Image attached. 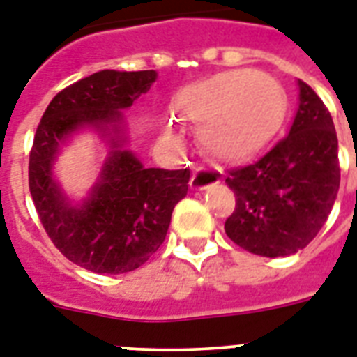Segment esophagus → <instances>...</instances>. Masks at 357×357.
Returning a JSON list of instances; mask_svg holds the SVG:
<instances>
[{
    "mask_svg": "<svg viewBox=\"0 0 357 357\" xmlns=\"http://www.w3.org/2000/svg\"><path fill=\"white\" fill-rule=\"evenodd\" d=\"M218 181V176L213 172H208L207 169H196L190 178V187L194 190H205L207 187H211L213 183Z\"/></svg>",
    "mask_w": 357,
    "mask_h": 357,
    "instance_id": "34e87169",
    "label": "esophagus"
}]
</instances>
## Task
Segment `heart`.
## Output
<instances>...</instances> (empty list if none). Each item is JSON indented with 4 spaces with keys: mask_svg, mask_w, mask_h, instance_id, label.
<instances>
[{
    "mask_svg": "<svg viewBox=\"0 0 357 357\" xmlns=\"http://www.w3.org/2000/svg\"><path fill=\"white\" fill-rule=\"evenodd\" d=\"M174 108L199 124L198 141L207 155L240 163L262 152L282 130L288 97L269 75L231 69L181 89Z\"/></svg>",
    "mask_w": 357,
    "mask_h": 357,
    "instance_id": "heart-1",
    "label": "heart"
}]
</instances>
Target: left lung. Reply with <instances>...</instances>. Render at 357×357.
<instances>
[{"label": "left lung", "mask_w": 357, "mask_h": 357, "mask_svg": "<svg viewBox=\"0 0 357 357\" xmlns=\"http://www.w3.org/2000/svg\"><path fill=\"white\" fill-rule=\"evenodd\" d=\"M297 86L299 106L288 137L257 163L225 178L236 196L225 234L268 259L306 248L328 218L339 190L334 121L308 84L297 80Z\"/></svg>", "instance_id": "8db88e82"}]
</instances>
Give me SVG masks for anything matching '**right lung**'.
<instances>
[{
  "label": "right lung",
  "mask_w": 357,
  "mask_h": 357,
  "mask_svg": "<svg viewBox=\"0 0 357 357\" xmlns=\"http://www.w3.org/2000/svg\"><path fill=\"white\" fill-rule=\"evenodd\" d=\"M158 73L104 69L71 84L51 100L29 159V188L40 222L60 253L93 273H128L163 244L172 211L187 196L190 170L146 169L128 149L124 112ZM95 132L107 153L96 183L69 199L54 174L73 137Z\"/></svg>",
  "instance_id": "add662e5"
}]
</instances>
